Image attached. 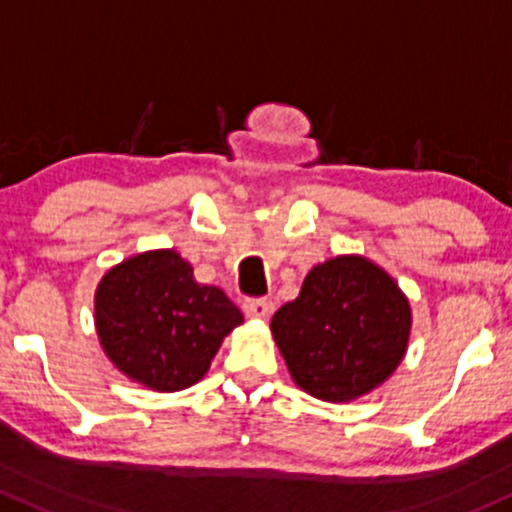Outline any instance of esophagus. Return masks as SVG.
Listing matches in <instances>:
<instances>
[{"mask_svg": "<svg viewBox=\"0 0 512 512\" xmlns=\"http://www.w3.org/2000/svg\"><path fill=\"white\" fill-rule=\"evenodd\" d=\"M244 310L246 315L254 317V320H266L273 312V302L268 298H249L244 300Z\"/></svg>", "mask_w": 512, "mask_h": 512, "instance_id": "1", "label": "esophagus"}]
</instances>
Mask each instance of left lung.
<instances>
[{
	"mask_svg": "<svg viewBox=\"0 0 512 512\" xmlns=\"http://www.w3.org/2000/svg\"><path fill=\"white\" fill-rule=\"evenodd\" d=\"M410 327L403 290L364 256L317 263L298 298L271 320L293 381L327 403H349L381 386L403 361Z\"/></svg>",
	"mask_w": 512,
	"mask_h": 512,
	"instance_id": "1",
	"label": "left lung"
}]
</instances>
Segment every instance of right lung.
<instances>
[{
    "mask_svg": "<svg viewBox=\"0 0 512 512\" xmlns=\"http://www.w3.org/2000/svg\"><path fill=\"white\" fill-rule=\"evenodd\" d=\"M241 322L239 307L214 285L197 283L173 249L126 258L104 273L95 293L104 354L126 378L158 393L200 381Z\"/></svg>",
    "mask_w": 512,
    "mask_h": 512,
    "instance_id": "right-lung-1",
    "label": "right lung"
}]
</instances>
